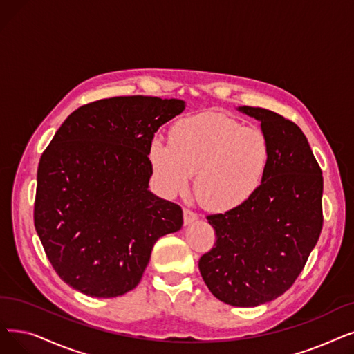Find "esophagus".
Returning <instances> with one entry per match:
<instances>
[{"mask_svg": "<svg viewBox=\"0 0 354 354\" xmlns=\"http://www.w3.org/2000/svg\"><path fill=\"white\" fill-rule=\"evenodd\" d=\"M196 218H198V214H196V212H194V211L189 209V208L183 209V223H185V224H191V223H194Z\"/></svg>", "mask_w": 354, "mask_h": 354, "instance_id": "esophagus-1", "label": "esophagus"}]
</instances>
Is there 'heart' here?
I'll list each match as a JSON object with an SVG mask.
<instances>
[{
  "mask_svg": "<svg viewBox=\"0 0 354 354\" xmlns=\"http://www.w3.org/2000/svg\"><path fill=\"white\" fill-rule=\"evenodd\" d=\"M149 165L166 196L183 194L192 174L199 203L212 211H232L262 187L272 162L268 136L257 127L221 113H201L178 120L169 143L153 139Z\"/></svg>",
  "mask_w": 354,
  "mask_h": 354,
  "instance_id": "b5f03b06",
  "label": "heart"
}]
</instances>
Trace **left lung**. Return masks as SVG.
<instances>
[{"label":"left lung","mask_w":354,"mask_h":354,"mask_svg":"<svg viewBox=\"0 0 354 354\" xmlns=\"http://www.w3.org/2000/svg\"><path fill=\"white\" fill-rule=\"evenodd\" d=\"M272 146L265 182L241 207L207 215L214 248L199 272L211 294L234 306L281 297L302 272L322 230V172L302 130L278 113L241 106Z\"/></svg>","instance_id":"obj_1"}]
</instances>
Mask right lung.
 I'll return each instance as SVG.
<instances>
[{
	"mask_svg": "<svg viewBox=\"0 0 354 354\" xmlns=\"http://www.w3.org/2000/svg\"><path fill=\"white\" fill-rule=\"evenodd\" d=\"M180 100L113 97L75 110L37 167L35 227L59 278L95 298L139 285L159 237L182 227V208L153 195V136Z\"/></svg>",
	"mask_w": 354,
	"mask_h": 354,
	"instance_id": "right-lung-1",
	"label": "right lung"
}]
</instances>
